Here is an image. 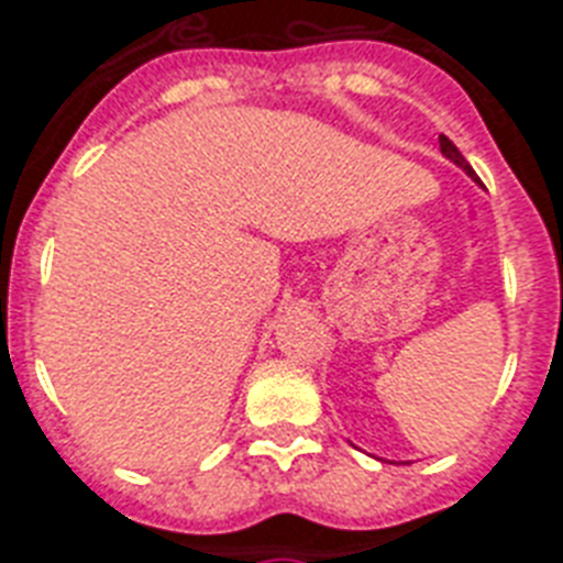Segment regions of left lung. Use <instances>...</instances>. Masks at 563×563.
<instances>
[{
    "label": "left lung",
    "mask_w": 563,
    "mask_h": 563,
    "mask_svg": "<svg viewBox=\"0 0 563 563\" xmlns=\"http://www.w3.org/2000/svg\"><path fill=\"white\" fill-rule=\"evenodd\" d=\"M438 143H441V154H444L446 161H450V163H455V166H459V169H462L464 175H467V178H473V180H476V184H479V178H476V172L471 169V163L464 161V157H462V152H459V148H455V145L450 143V140H446L444 134L438 136Z\"/></svg>",
    "instance_id": "left-lung-1"
}]
</instances>
